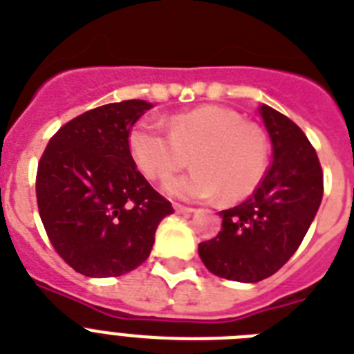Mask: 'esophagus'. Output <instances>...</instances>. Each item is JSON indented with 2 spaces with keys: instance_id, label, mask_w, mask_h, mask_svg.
<instances>
[{
  "instance_id": "34e87169",
  "label": "esophagus",
  "mask_w": 354,
  "mask_h": 354,
  "mask_svg": "<svg viewBox=\"0 0 354 354\" xmlns=\"http://www.w3.org/2000/svg\"><path fill=\"white\" fill-rule=\"evenodd\" d=\"M174 209L177 213H194L195 212L194 208H189V206H183V204H177V203L174 204Z\"/></svg>"
}]
</instances>
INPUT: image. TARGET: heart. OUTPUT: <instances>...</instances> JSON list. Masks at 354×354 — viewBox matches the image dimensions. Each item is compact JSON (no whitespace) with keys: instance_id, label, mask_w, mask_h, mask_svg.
Wrapping results in <instances>:
<instances>
[{"instance_id":"obj_1","label":"heart","mask_w":354,"mask_h":354,"mask_svg":"<svg viewBox=\"0 0 354 354\" xmlns=\"http://www.w3.org/2000/svg\"><path fill=\"white\" fill-rule=\"evenodd\" d=\"M165 130L137 122L128 136L131 159L146 179L165 180L186 166L194 170L166 184L171 195L188 201L221 197L236 203L255 192L268 166V139L255 122L226 106L204 104L175 113Z\"/></svg>"}]
</instances>
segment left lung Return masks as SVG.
I'll use <instances>...</instances> for the list:
<instances>
[{
	"mask_svg": "<svg viewBox=\"0 0 354 354\" xmlns=\"http://www.w3.org/2000/svg\"><path fill=\"white\" fill-rule=\"evenodd\" d=\"M273 145V162L250 198L223 209L215 239L198 244L213 275L259 282L282 268L302 244L324 195L322 166L308 137L284 113L259 108Z\"/></svg>",
	"mask_w": 354,
	"mask_h": 354,
	"instance_id": "left-lung-1",
	"label": "left lung"
}]
</instances>
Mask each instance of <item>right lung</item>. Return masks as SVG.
Here are the masks:
<instances>
[{
	"instance_id": "add662e5",
	"label": "right lung",
	"mask_w": 354,
	"mask_h": 354,
	"mask_svg": "<svg viewBox=\"0 0 354 354\" xmlns=\"http://www.w3.org/2000/svg\"><path fill=\"white\" fill-rule=\"evenodd\" d=\"M151 103L130 99L81 113L55 131L39 159V217L57 255L84 277H121L150 255L174 213L137 170L128 136Z\"/></svg>"
}]
</instances>
